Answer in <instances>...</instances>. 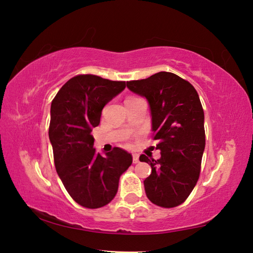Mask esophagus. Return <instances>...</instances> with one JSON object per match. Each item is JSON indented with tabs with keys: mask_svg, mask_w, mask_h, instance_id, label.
<instances>
[{
	"mask_svg": "<svg viewBox=\"0 0 253 253\" xmlns=\"http://www.w3.org/2000/svg\"><path fill=\"white\" fill-rule=\"evenodd\" d=\"M132 162L135 163V164L139 162V155L137 153H133L132 154Z\"/></svg>",
	"mask_w": 253,
	"mask_h": 253,
	"instance_id": "34e87169",
	"label": "esophagus"
}]
</instances>
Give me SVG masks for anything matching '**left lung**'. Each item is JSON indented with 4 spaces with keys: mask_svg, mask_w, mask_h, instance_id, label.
Instances as JSON below:
<instances>
[{
    "mask_svg": "<svg viewBox=\"0 0 253 253\" xmlns=\"http://www.w3.org/2000/svg\"><path fill=\"white\" fill-rule=\"evenodd\" d=\"M127 88L147 99L154 140L161 151L158 161L144 154L139 158L152 169L143 180L146 195L159 207L179 206L197 184L206 147L204 113L198 92L187 80L169 72L127 82Z\"/></svg>",
    "mask_w": 253,
    "mask_h": 253,
    "instance_id": "obj_1",
    "label": "left lung"
}]
</instances>
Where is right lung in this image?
I'll return each mask as SVG.
<instances>
[{"mask_svg": "<svg viewBox=\"0 0 253 253\" xmlns=\"http://www.w3.org/2000/svg\"><path fill=\"white\" fill-rule=\"evenodd\" d=\"M125 88V82L78 75L52 101L49 138L55 169L69 196L84 208L110 203L121 175L132 163L131 154L117 147L102 157L93 148L91 135L103 107Z\"/></svg>", "mask_w": 253, "mask_h": 253, "instance_id": "add662e5", "label": "right lung"}]
</instances>
